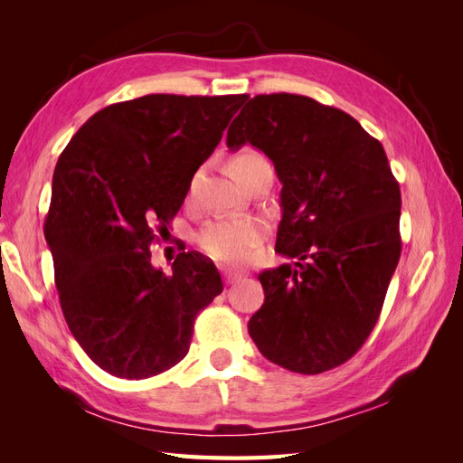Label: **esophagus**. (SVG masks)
<instances>
[{
  "label": "esophagus",
  "mask_w": 463,
  "mask_h": 463,
  "mask_svg": "<svg viewBox=\"0 0 463 463\" xmlns=\"http://www.w3.org/2000/svg\"><path fill=\"white\" fill-rule=\"evenodd\" d=\"M223 279H226L228 286H233L241 279L240 272H233V270H223Z\"/></svg>",
  "instance_id": "34e87169"
}]
</instances>
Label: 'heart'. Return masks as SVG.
<instances>
[{
  "instance_id": "obj_1",
  "label": "heart",
  "mask_w": 463,
  "mask_h": 463,
  "mask_svg": "<svg viewBox=\"0 0 463 463\" xmlns=\"http://www.w3.org/2000/svg\"><path fill=\"white\" fill-rule=\"evenodd\" d=\"M270 165L260 152L253 148H245L237 152L232 160V170L237 179H245L257 167ZM201 174H194L189 193L194 191L199 184ZM264 230L255 222L249 220H216L210 222L199 233V245L206 255L222 262H243L262 241Z\"/></svg>"
}]
</instances>
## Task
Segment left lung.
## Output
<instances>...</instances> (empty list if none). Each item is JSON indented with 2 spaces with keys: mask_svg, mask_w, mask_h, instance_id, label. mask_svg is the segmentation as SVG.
<instances>
[{
  "mask_svg": "<svg viewBox=\"0 0 463 463\" xmlns=\"http://www.w3.org/2000/svg\"><path fill=\"white\" fill-rule=\"evenodd\" d=\"M262 150L282 181L276 250L298 259L264 270L249 320L276 365L318 374L352 359L373 332L400 253V185L383 145L345 111L299 94H259L228 146Z\"/></svg>",
  "mask_w": 463,
  "mask_h": 463,
  "instance_id": "1",
  "label": "left lung"
}]
</instances>
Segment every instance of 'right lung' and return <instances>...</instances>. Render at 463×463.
<instances>
[{
  "label": "right lung",
  "instance_id": "add662e5",
  "mask_svg": "<svg viewBox=\"0 0 463 463\" xmlns=\"http://www.w3.org/2000/svg\"><path fill=\"white\" fill-rule=\"evenodd\" d=\"M247 94H148L111 104L55 164L44 235L67 326L106 373L141 381L189 352L199 311L222 293L213 262L179 253L172 276L150 262L191 179Z\"/></svg>",
  "mask_w": 463,
  "mask_h": 463
}]
</instances>
